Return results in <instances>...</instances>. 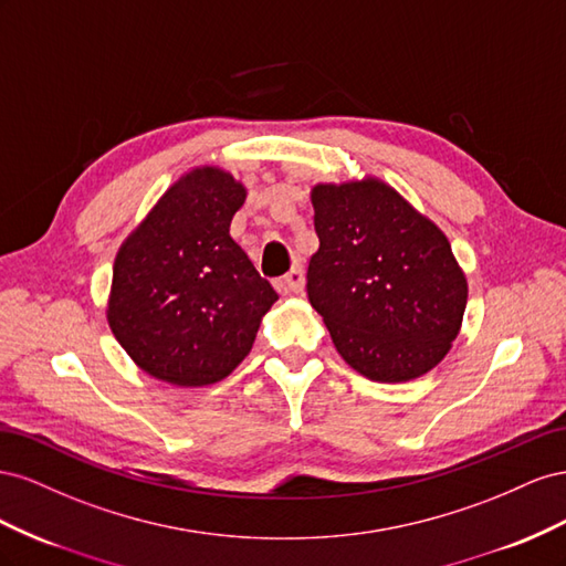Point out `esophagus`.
I'll return each mask as SVG.
<instances>
[{
    "label": "esophagus",
    "instance_id": "obj_1",
    "mask_svg": "<svg viewBox=\"0 0 566 566\" xmlns=\"http://www.w3.org/2000/svg\"><path fill=\"white\" fill-rule=\"evenodd\" d=\"M303 284H305V277L301 268L289 270L282 280H277V289L282 294H301Z\"/></svg>",
    "mask_w": 566,
    "mask_h": 566
}]
</instances>
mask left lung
<instances>
[{
    "mask_svg": "<svg viewBox=\"0 0 566 566\" xmlns=\"http://www.w3.org/2000/svg\"><path fill=\"white\" fill-rule=\"evenodd\" d=\"M308 298L355 373L400 384L439 365L462 329L467 277L443 230L375 175L311 189Z\"/></svg>",
    "mask_w": 566,
    "mask_h": 566,
    "instance_id": "1",
    "label": "left lung"
}]
</instances>
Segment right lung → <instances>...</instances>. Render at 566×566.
I'll list each match as a JSON object with an SVG mask.
<instances>
[{
    "instance_id": "obj_1",
    "label": "right lung",
    "mask_w": 566,
    "mask_h": 566,
    "mask_svg": "<svg viewBox=\"0 0 566 566\" xmlns=\"http://www.w3.org/2000/svg\"><path fill=\"white\" fill-rule=\"evenodd\" d=\"M247 187L193 166L125 237L106 305L113 336L149 377L182 389L230 377L277 301L230 237Z\"/></svg>"
}]
</instances>
